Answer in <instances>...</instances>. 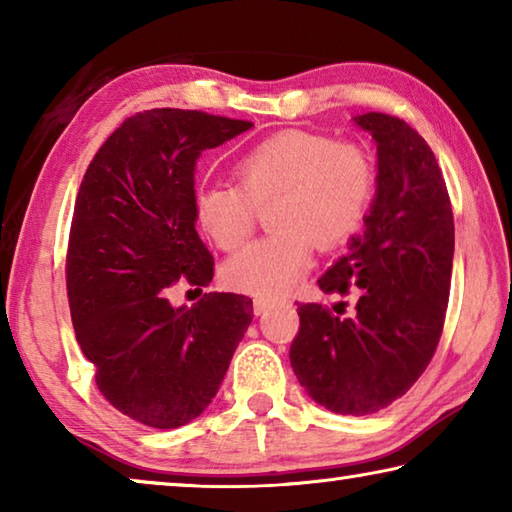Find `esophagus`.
I'll return each instance as SVG.
<instances>
[{"mask_svg": "<svg viewBox=\"0 0 512 512\" xmlns=\"http://www.w3.org/2000/svg\"><path fill=\"white\" fill-rule=\"evenodd\" d=\"M271 307H275V300H273V298L257 296V298L253 300V311H255V316H262V314H266V311L271 309Z\"/></svg>", "mask_w": 512, "mask_h": 512, "instance_id": "esophagus-1", "label": "esophagus"}]
</instances>
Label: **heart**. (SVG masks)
<instances>
[{
	"mask_svg": "<svg viewBox=\"0 0 512 512\" xmlns=\"http://www.w3.org/2000/svg\"><path fill=\"white\" fill-rule=\"evenodd\" d=\"M237 185H207L196 192L194 212L205 237L235 250L255 228L257 207L271 205L277 232L248 244L223 264L230 289L282 296L307 271L314 253L350 241L366 221L375 169L354 144L325 135L284 131L241 155Z\"/></svg>",
	"mask_w": 512,
	"mask_h": 512,
	"instance_id": "obj_1",
	"label": "heart"
}]
</instances>
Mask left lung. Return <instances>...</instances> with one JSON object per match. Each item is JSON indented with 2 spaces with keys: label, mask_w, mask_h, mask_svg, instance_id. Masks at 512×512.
<instances>
[{
  "label": "left lung",
  "mask_w": 512,
  "mask_h": 512,
  "mask_svg": "<svg viewBox=\"0 0 512 512\" xmlns=\"http://www.w3.org/2000/svg\"><path fill=\"white\" fill-rule=\"evenodd\" d=\"M377 144L375 198L363 235L318 280L320 291L359 287L350 318L318 302L298 307L291 368L314 402L370 415L409 391L443 332L454 262V216L436 155L406 121L354 117Z\"/></svg>",
  "instance_id": "obj_1"
}]
</instances>
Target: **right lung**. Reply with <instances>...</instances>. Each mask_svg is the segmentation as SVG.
Returning <instances> with one entry per match:
<instances>
[{
  "label": "right lung",
  "mask_w": 512,
  "mask_h": 512,
  "mask_svg": "<svg viewBox=\"0 0 512 512\" xmlns=\"http://www.w3.org/2000/svg\"><path fill=\"white\" fill-rule=\"evenodd\" d=\"M253 128L198 110L128 117L94 155L76 196L67 298L101 395L128 418L176 429L198 418L253 320V300L205 293L173 307L178 280L205 287L214 257L194 228L198 155Z\"/></svg>",
  "instance_id": "right-lung-1"
}]
</instances>
